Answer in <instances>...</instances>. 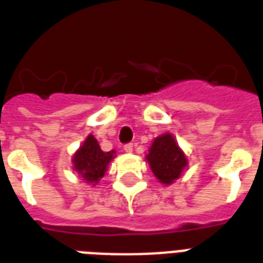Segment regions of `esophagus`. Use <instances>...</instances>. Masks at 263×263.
Here are the masks:
<instances>
[{
  "label": "esophagus",
  "mask_w": 263,
  "mask_h": 263,
  "mask_svg": "<svg viewBox=\"0 0 263 263\" xmlns=\"http://www.w3.org/2000/svg\"><path fill=\"white\" fill-rule=\"evenodd\" d=\"M132 150H134V144H132V143L124 144V152H125V153H132Z\"/></svg>",
  "instance_id": "esophagus-1"
}]
</instances>
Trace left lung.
Here are the masks:
<instances>
[{"label": "left lung", "instance_id": "left-lung-1", "mask_svg": "<svg viewBox=\"0 0 263 263\" xmlns=\"http://www.w3.org/2000/svg\"><path fill=\"white\" fill-rule=\"evenodd\" d=\"M146 160L154 176L162 184H172L179 179L188 164L184 153L171 134H164L154 139Z\"/></svg>", "mask_w": 263, "mask_h": 263}]
</instances>
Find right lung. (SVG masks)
<instances>
[{
  "mask_svg": "<svg viewBox=\"0 0 263 263\" xmlns=\"http://www.w3.org/2000/svg\"><path fill=\"white\" fill-rule=\"evenodd\" d=\"M115 150L102 152L94 136L88 135L72 158L73 169L79 173L82 179L94 185L103 177L107 165L115 158Z\"/></svg>",
  "mask_w": 263,
  "mask_h": 263,
  "instance_id": "add662e5",
  "label": "right lung"
}]
</instances>
